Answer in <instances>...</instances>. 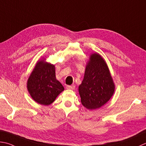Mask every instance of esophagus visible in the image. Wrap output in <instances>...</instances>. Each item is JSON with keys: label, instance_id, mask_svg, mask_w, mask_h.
Here are the masks:
<instances>
[{"label": "esophagus", "instance_id": "obj_1", "mask_svg": "<svg viewBox=\"0 0 146 146\" xmlns=\"http://www.w3.org/2000/svg\"><path fill=\"white\" fill-rule=\"evenodd\" d=\"M75 88V85H67L66 86V88H68V89H71L73 90L74 89V88Z\"/></svg>", "mask_w": 146, "mask_h": 146}]
</instances>
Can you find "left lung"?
Returning <instances> with one entry per match:
<instances>
[{
  "label": "left lung",
  "mask_w": 146,
  "mask_h": 146,
  "mask_svg": "<svg viewBox=\"0 0 146 146\" xmlns=\"http://www.w3.org/2000/svg\"><path fill=\"white\" fill-rule=\"evenodd\" d=\"M78 91L82 104L88 110L101 108L113 95L115 84L106 63L99 54L90 56Z\"/></svg>",
  "instance_id": "8db88e82"
}]
</instances>
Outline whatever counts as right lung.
<instances>
[{
  "instance_id": "right-lung-1",
  "label": "right lung",
  "mask_w": 146,
  "mask_h": 146,
  "mask_svg": "<svg viewBox=\"0 0 146 146\" xmlns=\"http://www.w3.org/2000/svg\"><path fill=\"white\" fill-rule=\"evenodd\" d=\"M31 98L38 104L48 106L64 90L62 84L56 78L55 66L42 60L37 62L27 82Z\"/></svg>"
}]
</instances>
